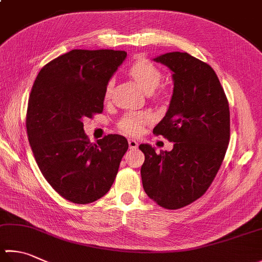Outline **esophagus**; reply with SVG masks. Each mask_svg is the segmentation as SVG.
I'll use <instances>...</instances> for the list:
<instances>
[{
	"label": "esophagus",
	"mask_w": 262,
	"mask_h": 262,
	"mask_svg": "<svg viewBox=\"0 0 262 262\" xmlns=\"http://www.w3.org/2000/svg\"><path fill=\"white\" fill-rule=\"evenodd\" d=\"M127 142H129V148H130V149H136V148L139 146V144H138V141L135 140V139H129V140H127Z\"/></svg>",
	"instance_id": "obj_1"
}]
</instances>
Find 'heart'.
<instances>
[{
    "label": "heart",
    "instance_id": "heart-1",
    "mask_svg": "<svg viewBox=\"0 0 262 262\" xmlns=\"http://www.w3.org/2000/svg\"><path fill=\"white\" fill-rule=\"evenodd\" d=\"M130 75L137 84L141 88V90L146 93H151L160 85L162 80V72L159 67L146 59H139L131 65L129 70ZM112 82L108 83L105 89V97L108 98L111 95ZM152 117L148 113H129L121 118L118 122V129L123 133L130 136H136L140 133L144 126L149 124Z\"/></svg>",
    "mask_w": 262,
    "mask_h": 262
}]
</instances>
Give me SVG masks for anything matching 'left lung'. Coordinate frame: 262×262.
<instances>
[{"instance_id": "left-lung-1", "label": "left lung", "mask_w": 262, "mask_h": 262, "mask_svg": "<svg viewBox=\"0 0 262 262\" xmlns=\"http://www.w3.org/2000/svg\"><path fill=\"white\" fill-rule=\"evenodd\" d=\"M170 68L173 93L165 116L152 132L173 141L156 152L148 144L140 173L144 190L162 208H184L204 194L218 173L230 136L229 106L215 72L187 52L152 59Z\"/></svg>"}]
</instances>
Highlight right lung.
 I'll use <instances>...</instances> for the list:
<instances>
[{
    "label": "right lung",
    "instance_id": "obj_1",
    "mask_svg": "<svg viewBox=\"0 0 262 262\" xmlns=\"http://www.w3.org/2000/svg\"><path fill=\"white\" fill-rule=\"evenodd\" d=\"M125 58V51L72 50L47 63L32 88L29 145L46 180L73 203L107 194L129 148L120 135L91 144L83 129V118L102 112L106 85Z\"/></svg>",
    "mask_w": 262,
    "mask_h": 262
}]
</instances>
